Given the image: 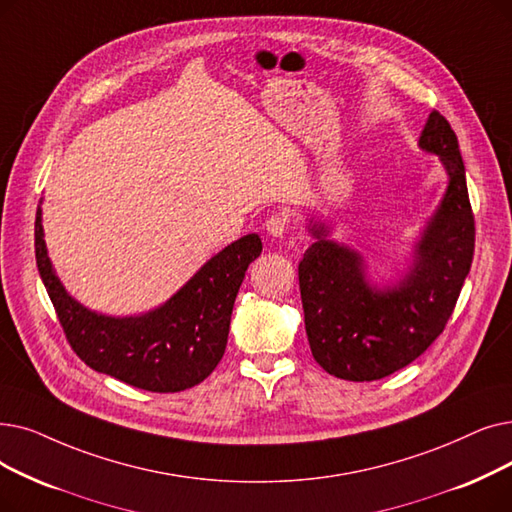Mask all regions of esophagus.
Listing matches in <instances>:
<instances>
[{"label": "esophagus", "instance_id": "34e87169", "mask_svg": "<svg viewBox=\"0 0 512 512\" xmlns=\"http://www.w3.org/2000/svg\"><path fill=\"white\" fill-rule=\"evenodd\" d=\"M286 230H288V217L284 213H276V215L268 217V221H265V232L274 238H282L286 234Z\"/></svg>", "mask_w": 512, "mask_h": 512}]
</instances>
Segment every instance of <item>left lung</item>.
I'll use <instances>...</instances> for the list:
<instances>
[{"mask_svg": "<svg viewBox=\"0 0 512 512\" xmlns=\"http://www.w3.org/2000/svg\"><path fill=\"white\" fill-rule=\"evenodd\" d=\"M418 146L437 154L448 188L402 278L372 284L362 253L330 240L324 221L311 219L307 226L316 242L299 261L305 332L314 360L337 379L379 381L414 362L446 328L469 276L475 219L458 138L437 110Z\"/></svg>", "mask_w": 512, "mask_h": 512, "instance_id": "1", "label": "left lung"}]
</instances>
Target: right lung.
I'll use <instances>...</instances> for the list:
<instances>
[{"label":"right lung","mask_w":512,"mask_h":512,"mask_svg":"<svg viewBox=\"0 0 512 512\" xmlns=\"http://www.w3.org/2000/svg\"><path fill=\"white\" fill-rule=\"evenodd\" d=\"M261 238L247 234L213 255L175 295L140 316H106L66 293L43 240L41 207L35 217V259L73 351L98 372L154 393L203 383L228 345L230 318Z\"/></svg>","instance_id":"obj_1"}]
</instances>
